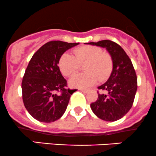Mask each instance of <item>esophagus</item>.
<instances>
[{
  "instance_id": "34e87169",
  "label": "esophagus",
  "mask_w": 156,
  "mask_h": 156,
  "mask_svg": "<svg viewBox=\"0 0 156 156\" xmlns=\"http://www.w3.org/2000/svg\"><path fill=\"white\" fill-rule=\"evenodd\" d=\"M80 90H81L82 92L83 93H87V90H86V89H83V88H80Z\"/></svg>"
}]
</instances>
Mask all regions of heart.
Listing matches in <instances>:
<instances>
[{
  "label": "heart",
  "instance_id": "1",
  "mask_svg": "<svg viewBox=\"0 0 156 156\" xmlns=\"http://www.w3.org/2000/svg\"><path fill=\"white\" fill-rule=\"evenodd\" d=\"M73 56L65 53L59 60L61 72L66 76H72L84 65L85 73L77 74L70 80L73 87L87 88L97 82H104L109 77L113 69L111 56L94 45H84L73 50Z\"/></svg>",
  "mask_w": 156,
  "mask_h": 156
}]
</instances>
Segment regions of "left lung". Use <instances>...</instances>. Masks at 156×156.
<instances>
[{
    "instance_id": "obj_1",
    "label": "left lung",
    "mask_w": 156,
    "mask_h": 156,
    "mask_svg": "<svg viewBox=\"0 0 156 156\" xmlns=\"http://www.w3.org/2000/svg\"><path fill=\"white\" fill-rule=\"evenodd\" d=\"M87 44L105 48L113 60V70L105 83L98 87L108 94H99L90 104L94 114L107 122L117 121L127 114L133 104L137 90V76L130 59L119 45L105 40Z\"/></svg>"
}]
</instances>
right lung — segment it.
Returning a JSON list of instances; mask_svg holds the SVG:
<instances>
[{
	"label": "right lung",
	"instance_id": "obj_1",
	"mask_svg": "<svg viewBox=\"0 0 156 156\" xmlns=\"http://www.w3.org/2000/svg\"><path fill=\"white\" fill-rule=\"evenodd\" d=\"M79 43L54 40L38 49L29 61L22 81L23 101L33 118L50 123L64 114L71 94L58 66L61 56ZM57 92H60L57 94Z\"/></svg>",
	"mask_w": 156,
	"mask_h": 156
}]
</instances>
